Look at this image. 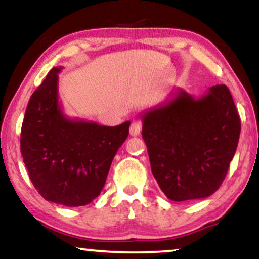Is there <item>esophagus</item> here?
<instances>
[{
  "instance_id": "obj_1",
  "label": "esophagus",
  "mask_w": 259,
  "mask_h": 259,
  "mask_svg": "<svg viewBox=\"0 0 259 259\" xmlns=\"http://www.w3.org/2000/svg\"><path fill=\"white\" fill-rule=\"evenodd\" d=\"M141 129H142V124H141L140 120H134L132 125H130V135L139 136L141 133Z\"/></svg>"
}]
</instances>
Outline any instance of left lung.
<instances>
[{
    "label": "left lung",
    "instance_id": "obj_1",
    "mask_svg": "<svg viewBox=\"0 0 259 259\" xmlns=\"http://www.w3.org/2000/svg\"><path fill=\"white\" fill-rule=\"evenodd\" d=\"M172 96L140 116L152 173L171 201L205 198L224 182L237 150L240 118L225 84L199 98L182 88Z\"/></svg>",
    "mask_w": 259,
    "mask_h": 259
}]
</instances>
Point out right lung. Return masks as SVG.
<instances>
[{
  "label": "right lung",
  "instance_id": "1",
  "mask_svg": "<svg viewBox=\"0 0 259 259\" xmlns=\"http://www.w3.org/2000/svg\"><path fill=\"white\" fill-rule=\"evenodd\" d=\"M52 68L32 94L21 126L20 149L29 179L47 201L81 207L100 195L130 122L117 126L69 118L58 101Z\"/></svg>",
  "mask_w": 259,
  "mask_h": 259
}]
</instances>
